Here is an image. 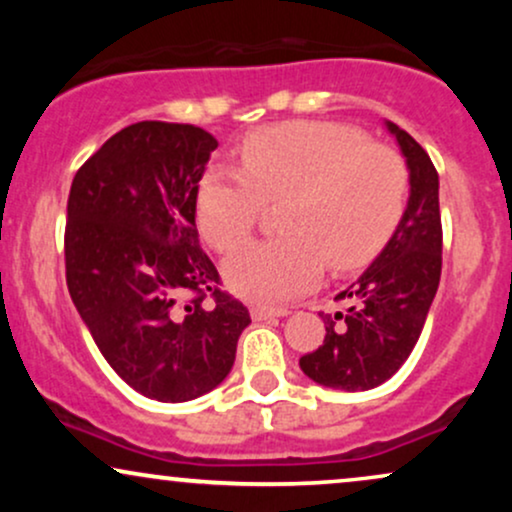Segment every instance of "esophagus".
Masks as SVG:
<instances>
[{
  "label": "esophagus",
  "mask_w": 512,
  "mask_h": 512,
  "mask_svg": "<svg viewBox=\"0 0 512 512\" xmlns=\"http://www.w3.org/2000/svg\"><path fill=\"white\" fill-rule=\"evenodd\" d=\"M252 320H272V317H284L289 315V308H272V305H252L250 308Z\"/></svg>",
  "instance_id": "esophagus-1"
}]
</instances>
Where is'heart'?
<instances>
[{
    "mask_svg": "<svg viewBox=\"0 0 512 512\" xmlns=\"http://www.w3.org/2000/svg\"><path fill=\"white\" fill-rule=\"evenodd\" d=\"M240 168L211 166L197 190V223L214 250L238 248L264 199L284 197L286 233L233 252L226 279L255 301H289L320 281L327 262L358 267L402 219L409 197L404 158L337 122H279L245 137Z\"/></svg>",
    "mask_w": 512,
    "mask_h": 512,
    "instance_id": "b5f03b06",
    "label": "heart"
}]
</instances>
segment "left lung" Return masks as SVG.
<instances>
[{"mask_svg": "<svg viewBox=\"0 0 512 512\" xmlns=\"http://www.w3.org/2000/svg\"><path fill=\"white\" fill-rule=\"evenodd\" d=\"M407 158L409 202L395 233L373 264L337 293L346 310L322 313L325 342L301 356V370L334 390H373L402 368L419 342L436 298L443 264L438 173L424 146L395 122H385Z\"/></svg>", "mask_w": 512, "mask_h": 512, "instance_id": "1", "label": "left lung"}]
</instances>
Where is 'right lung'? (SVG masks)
I'll use <instances>...</instances> for the list:
<instances>
[{
  "instance_id": "1",
  "label": "right lung",
  "mask_w": 512,
  "mask_h": 512,
  "mask_svg": "<svg viewBox=\"0 0 512 512\" xmlns=\"http://www.w3.org/2000/svg\"><path fill=\"white\" fill-rule=\"evenodd\" d=\"M216 146L202 127L137 122L88 158L69 190V296L110 368L158 402L221 385L250 325L199 248L195 202Z\"/></svg>"
}]
</instances>
